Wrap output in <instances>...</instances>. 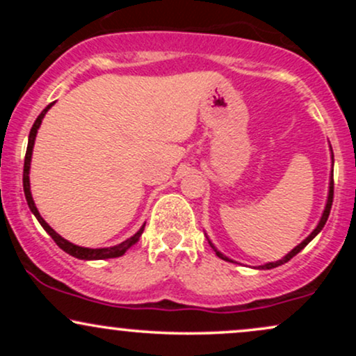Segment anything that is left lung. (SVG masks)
Here are the masks:
<instances>
[{"label":"left lung","instance_id":"left-lung-1","mask_svg":"<svg viewBox=\"0 0 356 356\" xmlns=\"http://www.w3.org/2000/svg\"><path fill=\"white\" fill-rule=\"evenodd\" d=\"M332 204H333V152H332V174H330V187H328V199H326V204H325V211H323V214H321V218H320V220H318V224H316V227H314V229L312 231V234L308 236V238L306 239H303L301 241L300 244H298L296 248H293L291 251L288 252V254L286 256H283L281 257V259H277V261H271V263H266V264H261V266H257V268H261V269H273V268H277V266H281V264H284V263H288L289 259H291L293 256H296L298 252L301 251V249H305V246H308V243H312V241L314 239V236H318V232H320L323 227H325V224H326V220H328V216H330V211H332ZM207 241H209V244H211V248L214 249L216 251V254H218L220 259H224V261H231L232 263V259L231 257H227V256H224L222 252L219 251L218 248L214 246V244L211 243V239L207 238Z\"/></svg>","mask_w":356,"mask_h":356}]
</instances>
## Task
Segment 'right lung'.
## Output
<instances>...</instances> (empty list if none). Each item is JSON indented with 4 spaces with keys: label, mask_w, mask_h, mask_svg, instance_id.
I'll list each match as a JSON object with an SVG mask.
<instances>
[{
    "label": "right lung",
    "mask_w": 356,
    "mask_h": 356,
    "mask_svg": "<svg viewBox=\"0 0 356 356\" xmlns=\"http://www.w3.org/2000/svg\"><path fill=\"white\" fill-rule=\"evenodd\" d=\"M53 105H55V102L53 104L48 105L47 108L43 110L42 113H40L38 118L35 120L33 127H31L30 130V137H28V147H26V155H24V167H23V189H24V197H26V202H28V207H30V211L33 212L35 218L38 219V222L42 224V227L44 231L48 232V234L51 236V239L55 241L56 244H58L60 249H63L65 252H68V254L76 257V259H85V261H93V259H108V257H118L122 254H125V251L129 249L130 246H134V244L137 243L138 238L142 236V232H144V227L145 224H142V227L138 229L136 234L132 236V238L125 239L124 243L117 244V246H110V248H97V249H92V248H83V246H76V244L70 243V241H67L65 238H61V236L56 232L53 227L48 226V222L44 220L42 216H40L38 209H36L35 206V201H33V195H31V191H30V167H31V155H33V145H35V138H36V134H38V129L40 125H42V120L43 117L47 115V112L50 110Z\"/></svg>",
    "instance_id": "obj_1"
}]
</instances>
